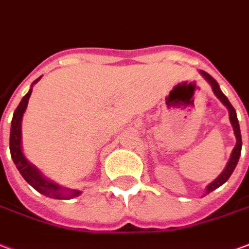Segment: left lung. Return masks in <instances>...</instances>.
Here are the masks:
<instances>
[{
    "label": "left lung",
    "mask_w": 249,
    "mask_h": 249,
    "mask_svg": "<svg viewBox=\"0 0 249 249\" xmlns=\"http://www.w3.org/2000/svg\"><path fill=\"white\" fill-rule=\"evenodd\" d=\"M201 72V75L210 83V86L213 89V93L215 94V97L218 98V100L221 101L222 104L227 107L228 112H229V120H231V124L233 126V132H234V136H236V145H234L233 151H232V154H231V158H229V160H228L227 166L225 168L222 170V173L217 177V178L213 180V182H210L209 185L206 186V189H205V196L206 194H209L215 189H218L220 186L224 185L225 182H227L229 177L232 175V173L234 171V168L237 166V161H239L240 154H241V145H243V142H241V133H240V125H239V120H237V114H236V110H234V107L231 105V102L228 100L227 97L224 95V93L221 91V89L218 86V83L215 81L213 76H210L208 72H205V71H199Z\"/></svg>",
    "instance_id": "obj_1"
}]
</instances>
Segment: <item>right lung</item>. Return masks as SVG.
<instances>
[{"label":"right lung","mask_w":249,"mask_h":249,"mask_svg":"<svg viewBox=\"0 0 249 249\" xmlns=\"http://www.w3.org/2000/svg\"><path fill=\"white\" fill-rule=\"evenodd\" d=\"M40 78H37L32 85L27 94L22 97L21 102L18 104V107L13 113V119H12V126H10V155L12 159L15 161L17 170L20 171L22 178L27 180L29 185L34 187L35 190L39 191L40 194L46 196V197L53 198V199H71L82 194L81 190L75 189H69L58 183H55L51 179L46 178L39 168L34 166L32 163H29L25 155L22 152L21 145V123L22 116L25 113V109L28 107V100L32 94V88L35 83H37Z\"/></svg>","instance_id":"1"}]
</instances>
